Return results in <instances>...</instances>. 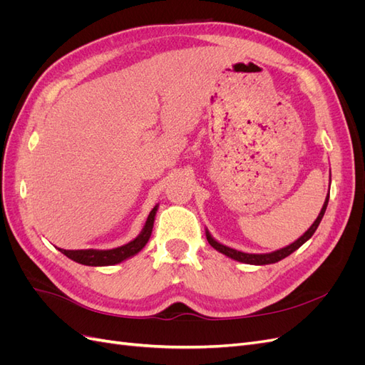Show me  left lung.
Listing matches in <instances>:
<instances>
[{
	"label": "left lung",
	"instance_id": "1",
	"mask_svg": "<svg viewBox=\"0 0 365 365\" xmlns=\"http://www.w3.org/2000/svg\"><path fill=\"white\" fill-rule=\"evenodd\" d=\"M327 202H329V195L326 196V201L322 207V212H319V215L317 216V219L314 220V224L307 228V231H304L303 236L298 237L295 242H292V244L286 245L280 250H275V251H271V252H262V254H252V252H244V251H239V250H235V248H230L224 244H220V242H217L212 235H210V231L205 230V236H207V240L208 244L212 245L216 251L222 252L224 256L233 259L236 262H242V263H248V264H271V263H275V262H280L282 259L288 257L289 254H292L295 250L300 248L304 242H307L309 239L312 237V235L315 233V230L318 228L319 222H322V219L326 213V208H327Z\"/></svg>",
	"mask_w": 365,
	"mask_h": 365
}]
</instances>
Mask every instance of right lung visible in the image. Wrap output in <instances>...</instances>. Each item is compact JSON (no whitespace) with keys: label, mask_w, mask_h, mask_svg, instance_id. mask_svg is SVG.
I'll list each match as a JSON object with an SVG mask.
<instances>
[{"label":"right lung","mask_w":365,"mask_h":365,"mask_svg":"<svg viewBox=\"0 0 365 365\" xmlns=\"http://www.w3.org/2000/svg\"><path fill=\"white\" fill-rule=\"evenodd\" d=\"M158 212V204L152 208V212L149 213L146 224L140 231V235L132 239L128 244L113 248V250H63L58 248L62 254H65L68 259L86 264V267H109V264H117L123 260H128L130 257H134L135 254H138L145 245L148 244V240L152 235V228H153V220H155V215Z\"/></svg>","instance_id":"1"}]
</instances>
